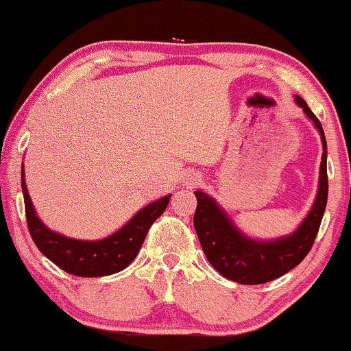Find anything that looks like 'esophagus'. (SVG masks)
Listing matches in <instances>:
<instances>
[{
	"label": "esophagus",
	"mask_w": 351,
	"mask_h": 351,
	"mask_svg": "<svg viewBox=\"0 0 351 351\" xmlns=\"http://www.w3.org/2000/svg\"><path fill=\"white\" fill-rule=\"evenodd\" d=\"M199 181H201L199 175H196V173H188L186 178H184V183H186L188 186H194V184L199 183Z\"/></svg>",
	"instance_id": "obj_1"
}]
</instances>
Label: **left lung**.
<instances>
[{
	"instance_id": "obj_1",
	"label": "left lung",
	"mask_w": 351,
	"mask_h": 351,
	"mask_svg": "<svg viewBox=\"0 0 351 351\" xmlns=\"http://www.w3.org/2000/svg\"><path fill=\"white\" fill-rule=\"evenodd\" d=\"M304 114L314 122L322 138V162H320L319 189L312 209L298 230L286 237L260 242L239 230L226 210L209 194L194 191L197 208L194 213V229L209 263L227 280L240 285H263L282 276L298 267L314 245L327 206V142L324 129L315 114L301 96H294Z\"/></svg>"
}]
</instances>
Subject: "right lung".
Masks as SVG:
<instances>
[{
    "instance_id": "obj_1",
    "label": "right lung",
    "mask_w": 351,
    "mask_h": 351,
    "mask_svg": "<svg viewBox=\"0 0 351 351\" xmlns=\"http://www.w3.org/2000/svg\"><path fill=\"white\" fill-rule=\"evenodd\" d=\"M21 186L26 206L29 234L34 243L63 271L83 278L108 276L129 267L141 250L152 223L162 216L171 197V194H167L162 199L147 204L124 227L106 239L77 240L50 230L37 217L24 181V165L21 170Z\"/></svg>"
}]
</instances>
